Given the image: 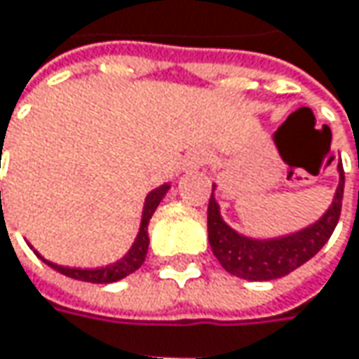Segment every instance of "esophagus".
Wrapping results in <instances>:
<instances>
[{
	"instance_id": "obj_1",
	"label": "esophagus",
	"mask_w": 359,
	"mask_h": 359,
	"mask_svg": "<svg viewBox=\"0 0 359 359\" xmlns=\"http://www.w3.org/2000/svg\"><path fill=\"white\" fill-rule=\"evenodd\" d=\"M203 164H205L203 154H201V151H193V154H189V156H187V160H184V170L195 172V170H199Z\"/></svg>"
}]
</instances>
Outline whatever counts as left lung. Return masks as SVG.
Masks as SVG:
<instances>
[{
  "mask_svg": "<svg viewBox=\"0 0 359 359\" xmlns=\"http://www.w3.org/2000/svg\"><path fill=\"white\" fill-rule=\"evenodd\" d=\"M339 175H341V180L337 187L334 201L316 224L295 235H287V237L270 239V241H255V239L235 233L220 218L218 203L212 191L210 203H208V239H210V248L218 257V262L222 264V268L245 280H272V278H280L293 272L295 268L312 259L330 239L341 216L343 187H345L343 164H339Z\"/></svg>",
  "mask_w": 359,
  "mask_h": 359,
  "instance_id": "left-lung-1",
  "label": "left lung"
}]
</instances>
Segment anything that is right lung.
<instances>
[{"label": "right lung", "instance_id": "obj_1", "mask_svg": "<svg viewBox=\"0 0 359 359\" xmlns=\"http://www.w3.org/2000/svg\"><path fill=\"white\" fill-rule=\"evenodd\" d=\"M170 189V184H162V187H158V189H154L147 197H145V208H143V218H141V229H139V235H137V239H135V243H133V248L128 250V253L122 257V259H118L116 264H109L106 268H66V266H57V264H53V262H47V259H43L47 266H51L53 270H57V272H62V274H66V276H70V278H76V280H85V283H100V285H104V283H116V280H120V278H124V276H128V274H133L135 270H139L141 268V264L145 262V255H147V248H149V237H147V224H149V220H151V216H154V212H156V208L160 205V201H162V197L166 195V191ZM1 195V193H0Z\"/></svg>", "mask_w": 359, "mask_h": 359}]
</instances>
